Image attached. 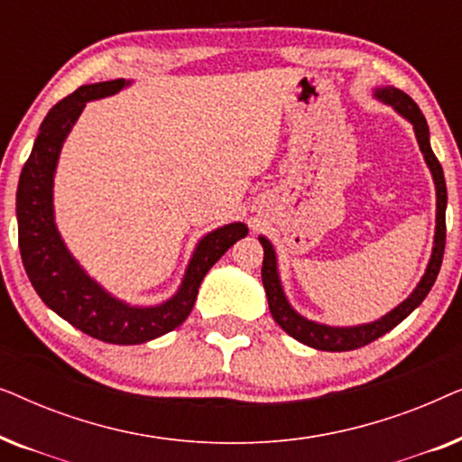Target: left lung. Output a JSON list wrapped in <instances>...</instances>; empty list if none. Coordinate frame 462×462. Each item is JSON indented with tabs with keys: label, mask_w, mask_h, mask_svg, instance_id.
<instances>
[{
	"label": "left lung",
	"mask_w": 462,
	"mask_h": 462,
	"mask_svg": "<svg viewBox=\"0 0 462 462\" xmlns=\"http://www.w3.org/2000/svg\"><path fill=\"white\" fill-rule=\"evenodd\" d=\"M374 97L383 100L384 105L393 106L402 117H406L412 124L416 141L422 151L429 170H431L433 182H435V198H438V214H435V237H433V250L429 264L425 269V275L420 277L419 286L412 290V294L406 300L400 302L395 309H391L387 315H383L381 319L370 321V324H359V326H326L318 324V321L302 318L300 313H296L292 305H290L286 294H283L280 273H277V256L273 245L267 237H258V242L263 244L264 256H263V286L267 292L269 300V311L273 315V319L280 324L282 330H286L290 337L299 340V343L313 346L319 351H353L359 346H365L372 340L381 338L383 334L408 318L416 307L425 300L429 290L433 288L435 280H438L441 261H444V248H446V204H448V193H446V180H444V170L441 163L435 157L431 143H429V125L427 119L422 116L419 105L414 103L408 94H403L397 88H376Z\"/></svg>",
	"instance_id": "obj_1"
}]
</instances>
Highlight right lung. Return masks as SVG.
I'll return each instance as SVG.
<instances>
[{"label":"right lung","mask_w":462,"mask_h":462,"mask_svg":"<svg viewBox=\"0 0 462 462\" xmlns=\"http://www.w3.org/2000/svg\"><path fill=\"white\" fill-rule=\"evenodd\" d=\"M125 79L81 86L54 105L40 125L16 191L18 248L31 283L56 315L88 337L111 345H141L179 328L198 299L208 271L237 239L248 236L244 223L218 226L199 239L172 299L153 307H136L116 299L81 269L62 242L54 223V172L62 143L86 103L117 94Z\"/></svg>","instance_id":"add662e5"}]
</instances>
